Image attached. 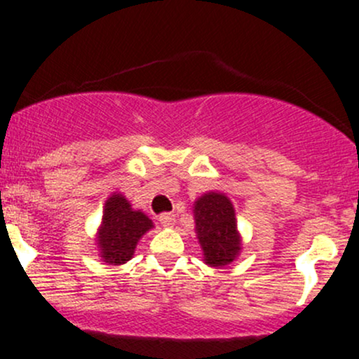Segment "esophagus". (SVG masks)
<instances>
[{"instance_id": "esophagus-1", "label": "esophagus", "mask_w": 359, "mask_h": 359, "mask_svg": "<svg viewBox=\"0 0 359 359\" xmlns=\"http://www.w3.org/2000/svg\"><path fill=\"white\" fill-rule=\"evenodd\" d=\"M158 221H160V224L163 226V228H172V226L175 224V216H174V214H170V212H165V214H162V216L158 217Z\"/></svg>"}]
</instances>
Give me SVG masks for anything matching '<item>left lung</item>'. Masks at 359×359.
I'll use <instances>...</instances> for the list:
<instances>
[{"mask_svg":"<svg viewBox=\"0 0 359 359\" xmlns=\"http://www.w3.org/2000/svg\"><path fill=\"white\" fill-rule=\"evenodd\" d=\"M196 234L209 266L229 265L241 251L236 214L229 197L221 192H208L194 203Z\"/></svg>","mask_w":359,"mask_h":359,"instance_id":"1","label":"left lung"}]
</instances>
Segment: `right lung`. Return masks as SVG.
<instances>
[{
    "label": "right lung",
    "instance_id": "add662e5",
    "mask_svg": "<svg viewBox=\"0 0 359 359\" xmlns=\"http://www.w3.org/2000/svg\"><path fill=\"white\" fill-rule=\"evenodd\" d=\"M154 228L145 212L135 211L123 194L108 197L96 241L100 257L108 265H123L133 258L140 238Z\"/></svg>",
    "mask_w": 359,
    "mask_h": 359
}]
</instances>
